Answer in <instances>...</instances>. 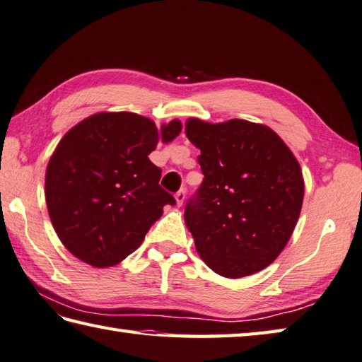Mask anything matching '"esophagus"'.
I'll list each match as a JSON object with an SVG mask.
<instances>
[{
	"label": "esophagus",
	"instance_id": "1",
	"mask_svg": "<svg viewBox=\"0 0 362 362\" xmlns=\"http://www.w3.org/2000/svg\"><path fill=\"white\" fill-rule=\"evenodd\" d=\"M185 197H187V193L185 189H179L175 193V202H177V207H182V204L185 202Z\"/></svg>",
	"mask_w": 362,
	"mask_h": 362
}]
</instances>
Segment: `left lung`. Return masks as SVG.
Listing matches in <instances>:
<instances>
[{
  "label": "left lung",
  "mask_w": 362,
  "mask_h": 362,
  "mask_svg": "<svg viewBox=\"0 0 362 362\" xmlns=\"http://www.w3.org/2000/svg\"><path fill=\"white\" fill-rule=\"evenodd\" d=\"M188 139L204 180L185 207L196 251L215 273L245 278L279 256L298 223L304 180L298 160L270 127L191 117Z\"/></svg>",
  "instance_id": "1"
}]
</instances>
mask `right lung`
Instances as JSON below:
<instances>
[{"instance_id": "right-lung-1", "label": "right lung", "mask_w": 362, "mask_h": 362, "mask_svg": "<svg viewBox=\"0 0 362 362\" xmlns=\"http://www.w3.org/2000/svg\"><path fill=\"white\" fill-rule=\"evenodd\" d=\"M180 120L157 129L134 112H97L64 134L45 173V201L59 240L95 268L119 264L175 199L148 160L158 141L171 143Z\"/></svg>"}]
</instances>
